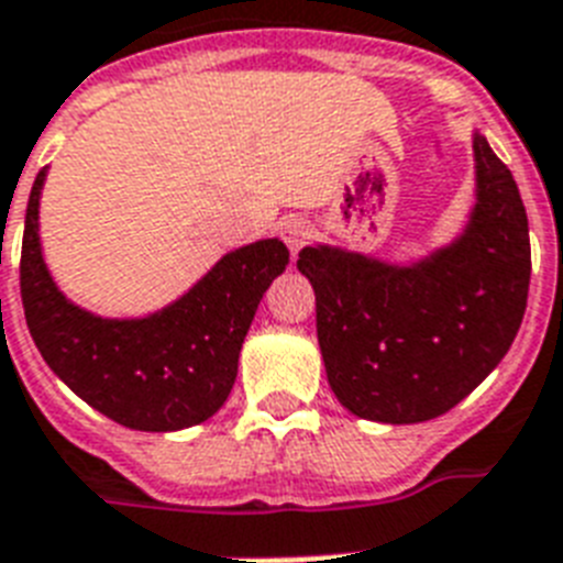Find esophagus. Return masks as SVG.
<instances>
[{
    "mask_svg": "<svg viewBox=\"0 0 563 563\" xmlns=\"http://www.w3.org/2000/svg\"><path fill=\"white\" fill-rule=\"evenodd\" d=\"M280 234H283V242L289 245L291 254H297V251L303 249L306 242L312 240V225L306 222V219H286L280 225Z\"/></svg>",
    "mask_w": 563,
    "mask_h": 563,
    "instance_id": "1",
    "label": "esophagus"
}]
</instances>
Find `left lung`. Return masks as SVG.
I'll list each match as a JSON object with an SVG mask.
<instances>
[{"instance_id":"8db88e82","label":"left lung","mask_w":563,"mask_h":563,"mask_svg":"<svg viewBox=\"0 0 563 563\" xmlns=\"http://www.w3.org/2000/svg\"><path fill=\"white\" fill-rule=\"evenodd\" d=\"M477 202L451 245L419 263L309 245L318 344L338 401L361 419L428 422L500 364L527 312L532 251L509 167L474 132Z\"/></svg>"}]
</instances>
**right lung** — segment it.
Wrapping results in <instances>:
<instances>
[{
	"mask_svg": "<svg viewBox=\"0 0 563 563\" xmlns=\"http://www.w3.org/2000/svg\"><path fill=\"white\" fill-rule=\"evenodd\" d=\"M36 173L25 210L20 289L45 364L71 390L132 431H181L225 405L260 300L289 266L280 240L231 251L176 303L147 318H100L75 306L45 268Z\"/></svg>",
	"mask_w": 563,
	"mask_h": 563,
	"instance_id": "obj_1",
	"label": "right lung"
}]
</instances>
